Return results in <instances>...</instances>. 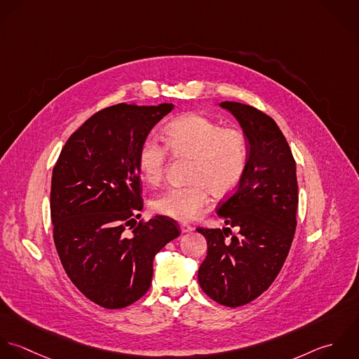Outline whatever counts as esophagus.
<instances>
[{"mask_svg":"<svg viewBox=\"0 0 359 359\" xmlns=\"http://www.w3.org/2000/svg\"><path fill=\"white\" fill-rule=\"evenodd\" d=\"M180 229H182V233H191L194 230V227L189 223H180Z\"/></svg>","mask_w":359,"mask_h":359,"instance_id":"34e87169","label":"esophagus"}]
</instances>
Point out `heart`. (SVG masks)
Returning a JSON list of instances; mask_svg holds the SVG:
<instances>
[{"label":"heart","mask_w":359,"mask_h":359,"mask_svg":"<svg viewBox=\"0 0 359 359\" xmlns=\"http://www.w3.org/2000/svg\"><path fill=\"white\" fill-rule=\"evenodd\" d=\"M162 145L147 139L137 155L144 179L158 183L163 177L168 150L175 156L191 158L187 180L190 184L172 187L158 194L151 205L155 212L189 222L200 215L210 203L211 193L224 197L243 179L248 159L245 135L236 128H222L217 122L189 114L172 121L163 133Z\"/></svg>","instance_id":"obj_1"}]
</instances>
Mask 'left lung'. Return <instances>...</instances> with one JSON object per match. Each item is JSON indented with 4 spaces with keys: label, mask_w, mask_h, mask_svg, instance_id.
<instances>
[{
    "label": "left lung",
    "mask_w": 359,
    "mask_h": 359,
    "mask_svg": "<svg viewBox=\"0 0 359 359\" xmlns=\"http://www.w3.org/2000/svg\"><path fill=\"white\" fill-rule=\"evenodd\" d=\"M248 143L245 172L236 191L219 207L229 227L201 229L208 243L198 283L217 304L240 306L273 283L286 261L297 226L295 161L276 122L254 107L224 101ZM238 234L227 239L231 227Z\"/></svg>",
    "instance_id": "8db88e82"
}]
</instances>
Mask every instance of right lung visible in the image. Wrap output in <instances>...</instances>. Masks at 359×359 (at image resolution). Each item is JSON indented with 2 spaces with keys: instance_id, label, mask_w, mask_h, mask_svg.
Instances as JSON below:
<instances>
[{
  "instance_id": "add662e5",
  "label": "right lung",
  "mask_w": 359,
  "mask_h": 359,
  "mask_svg": "<svg viewBox=\"0 0 359 359\" xmlns=\"http://www.w3.org/2000/svg\"><path fill=\"white\" fill-rule=\"evenodd\" d=\"M172 109L173 104L108 107L73 133L53 169L51 220L60 259L81 294L107 309L143 297L155 255L180 234L168 216L136 220L143 210L139 149Z\"/></svg>"
}]
</instances>
